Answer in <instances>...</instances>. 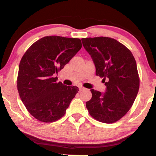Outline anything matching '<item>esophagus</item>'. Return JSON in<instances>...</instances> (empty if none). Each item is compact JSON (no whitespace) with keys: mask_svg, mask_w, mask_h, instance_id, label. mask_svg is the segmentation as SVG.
<instances>
[{"mask_svg":"<svg viewBox=\"0 0 156 156\" xmlns=\"http://www.w3.org/2000/svg\"><path fill=\"white\" fill-rule=\"evenodd\" d=\"M85 88H84L83 87H79V91H82V90H84Z\"/></svg>","mask_w":156,"mask_h":156,"instance_id":"esophagus-1","label":"esophagus"}]
</instances>
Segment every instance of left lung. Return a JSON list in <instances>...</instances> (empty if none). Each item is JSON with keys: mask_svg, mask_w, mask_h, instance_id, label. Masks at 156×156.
Listing matches in <instances>:
<instances>
[{"mask_svg": "<svg viewBox=\"0 0 156 156\" xmlns=\"http://www.w3.org/2000/svg\"><path fill=\"white\" fill-rule=\"evenodd\" d=\"M83 47L91 56L96 75L103 78L106 92L94 89L86 102L88 112L94 119L113 123L122 118L132 107L139 88L135 59L131 51L108 37L82 38Z\"/></svg>", "mask_w": 156, "mask_h": 156, "instance_id": "8db88e82", "label": "left lung"}]
</instances>
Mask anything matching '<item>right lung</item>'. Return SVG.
Returning a JSON list of instances; mask_svg holds the SVG:
<instances>
[{
    "label": "right lung",
    "instance_id": "right-lung-1",
    "mask_svg": "<svg viewBox=\"0 0 156 156\" xmlns=\"http://www.w3.org/2000/svg\"><path fill=\"white\" fill-rule=\"evenodd\" d=\"M81 48L79 38L45 36L35 42L23 55L17 90L27 111L37 120L52 122L64 115L78 87L58 83L55 74Z\"/></svg>",
    "mask_w": 156,
    "mask_h": 156
}]
</instances>
